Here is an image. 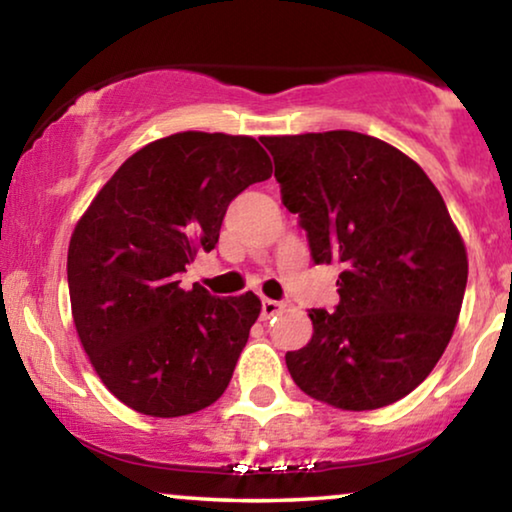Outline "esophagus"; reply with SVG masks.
Masks as SVG:
<instances>
[{"instance_id":"1","label":"esophagus","mask_w":512,"mask_h":512,"mask_svg":"<svg viewBox=\"0 0 512 512\" xmlns=\"http://www.w3.org/2000/svg\"><path fill=\"white\" fill-rule=\"evenodd\" d=\"M284 310V303H279V300H270V298H263V307H261V317L263 319H270L275 317Z\"/></svg>"}]
</instances>
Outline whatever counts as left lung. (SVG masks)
I'll return each mask as SVG.
<instances>
[{"mask_svg":"<svg viewBox=\"0 0 512 512\" xmlns=\"http://www.w3.org/2000/svg\"><path fill=\"white\" fill-rule=\"evenodd\" d=\"M314 263H342L340 305L312 310L286 354L293 382L340 410H377L419 387L464 303L468 256L443 195L410 156L352 130L263 137Z\"/></svg>","mask_w":512,"mask_h":512,"instance_id":"8db88e82","label":"left lung"}]
</instances>
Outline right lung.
<instances>
[{
	"instance_id": "obj_1",
	"label": "right lung",
	"mask_w": 512,
	"mask_h": 512,
	"mask_svg": "<svg viewBox=\"0 0 512 512\" xmlns=\"http://www.w3.org/2000/svg\"><path fill=\"white\" fill-rule=\"evenodd\" d=\"M270 174L254 137L177 132L132 153L76 223L74 326L97 377L128 408L181 417L226 391L261 298L186 291L179 272L219 242L230 200Z\"/></svg>"
}]
</instances>
